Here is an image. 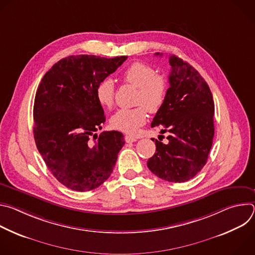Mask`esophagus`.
I'll return each instance as SVG.
<instances>
[{"mask_svg":"<svg viewBox=\"0 0 255 255\" xmlns=\"http://www.w3.org/2000/svg\"><path fill=\"white\" fill-rule=\"evenodd\" d=\"M137 140V138L136 137H133V136H131V135H126L125 136V141L127 142V143H132V142H135Z\"/></svg>","mask_w":255,"mask_h":255,"instance_id":"obj_1","label":"esophagus"}]
</instances>
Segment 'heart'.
Wrapping results in <instances>:
<instances>
[{
  "instance_id": "b5f03b06",
  "label": "heart",
  "mask_w": 255,
  "mask_h": 255,
  "mask_svg": "<svg viewBox=\"0 0 255 255\" xmlns=\"http://www.w3.org/2000/svg\"><path fill=\"white\" fill-rule=\"evenodd\" d=\"M122 80L135 88V104L133 109H121L111 118V125L117 130L133 134L147 120V110L156 113L162 107L168 89L167 80L149 64L141 61L131 63L122 74ZM96 97L100 105L111 108L114 104L115 86L111 79H105L96 89Z\"/></svg>"
}]
</instances>
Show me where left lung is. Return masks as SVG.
Returning <instances> with one entry per match:
<instances>
[{"mask_svg":"<svg viewBox=\"0 0 255 255\" xmlns=\"http://www.w3.org/2000/svg\"><path fill=\"white\" fill-rule=\"evenodd\" d=\"M168 61L169 88L151 127L161 125V132L169 135L165 143L155 139L156 150L147 166L164 180L184 183L207 162L214 138L215 105L208 84L191 64L175 55H168Z\"/></svg>","mask_w":255,"mask_h":255,"instance_id":"1","label":"left lung"}]
</instances>
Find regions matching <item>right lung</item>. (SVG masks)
<instances>
[{
  "label": "right lung",
  "mask_w": 255,
  "mask_h": 255,
  "mask_svg": "<svg viewBox=\"0 0 255 255\" xmlns=\"http://www.w3.org/2000/svg\"><path fill=\"white\" fill-rule=\"evenodd\" d=\"M126 59L70 55L56 62L38 86L33 107L36 146L53 176L70 190L100 187L125 144L121 132L104 131L97 137L95 132L106 121L97 86ZM92 135L98 139L94 143Z\"/></svg>",
  "instance_id": "right-lung-1"
}]
</instances>
